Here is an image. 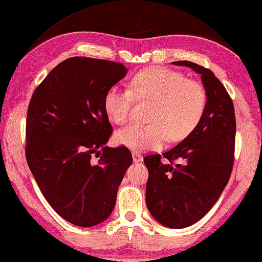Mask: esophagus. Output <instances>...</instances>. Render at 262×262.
<instances>
[{
    "instance_id": "1",
    "label": "esophagus",
    "mask_w": 262,
    "mask_h": 262,
    "mask_svg": "<svg viewBox=\"0 0 262 262\" xmlns=\"http://www.w3.org/2000/svg\"><path fill=\"white\" fill-rule=\"evenodd\" d=\"M132 158H133V162H136V163L142 161V156L138 152H132Z\"/></svg>"
}]
</instances>
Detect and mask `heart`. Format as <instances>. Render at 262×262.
<instances>
[{
  "mask_svg": "<svg viewBox=\"0 0 262 262\" xmlns=\"http://www.w3.org/2000/svg\"><path fill=\"white\" fill-rule=\"evenodd\" d=\"M152 101L148 125L131 124L115 133L117 145L132 150L157 149L169 137L179 141L199 124L207 106V93L198 81L164 67L143 69L132 78L131 89L113 86L104 98L108 119L116 124L130 120L135 100Z\"/></svg>",
  "mask_w": 262,
  "mask_h": 262,
  "instance_id": "heart-1",
  "label": "heart"
}]
</instances>
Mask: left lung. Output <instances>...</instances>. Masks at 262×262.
Listing matches in <instances>:
<instances>
[{"label":"left lung","instance_id":"1","mask_svg":"<svg viewBox=\"0 0 262 262\" xmlns=\"http://www.w3.org/2000/svg\"><path fill=\"white\" fill-rule=\"evenodd\" d=\"M173 64L200 74L207 106L199 124L183 141L163 155L143 158L149 173L146 204L162 225L184 228L211 209L231 178L236 121L231 96L212 71L190 61Z\"/></svg>","mask_w":262,"mask_h":262}]
</instances>
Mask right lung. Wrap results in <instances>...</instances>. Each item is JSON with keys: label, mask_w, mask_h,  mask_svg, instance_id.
Segmentation results:
<instances>
[{"label": "right lung", "mask_w": 262, "mask_h": 262, "mask_svg": "<svg viewBox=\"0 0 262 262\" xmlns=\"http://www.w3.org/2000/svg\"><path fill=\"white\" fill-rule=\"evenodd\" d=\"M126 72L122 63L70 57L53 69L31 96L27 163L47 202L73 225L90 227L107 220L132 163L126 147L105 146L113 132L105 95Z\"/></svg>", "instance_id": "add662e5"}]
</instances>
